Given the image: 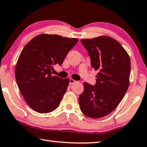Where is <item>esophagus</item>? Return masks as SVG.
<instances>
[{
    "label": "esophagus",
    "mask_w": 147,
    "mask_h": 147,
    "mask_svg": "<svg viewBox=\"0 0 147 147\" xmlns=\"http://www.w3.org/2000/svg\"><path fill=\"white\" fill-rule=\"evenodd\" d=\"M76 82V80H74V79H73V78H70V80H69V84H73L74 83H75Z\"/></svg>",
    "instance_id": "esophagus-1"
}]
</instances>
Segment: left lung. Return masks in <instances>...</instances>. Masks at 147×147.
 Here are the masks:
<instances>
[{
    "mask_svg": "<svg viewBox=\"0 0 147 147\" xmlns=\"http://www.w3.org/2000/svg\"><path fill=\"white\" fill-rule=\"evenodd\" d=\"M96 75L94 86L84 82L79 96L80 109L86 117L99 119L118 106L129 85L131 61L127 51L115 39L98 36L82 39Z\"/></svg>",
    "mask_w": 147,
    "mask_h": 147,
    "instance_id": "8db88e82",
    "label": "left lung"
}]
</instances>
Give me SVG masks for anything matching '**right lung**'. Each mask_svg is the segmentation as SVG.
Wrapping results in <instances>:
<instances>
[{
    "instance_id": "obj_1",
    "label": "right lung",
    "mask_w": 147,
    "mask_h": 147,
    "mask_svg": "<svg viewBox=\"0 0 147 147\" xmlns=\"http://www.w3.org/2000/svg\"><path fill=\"white\" fill-rule=\"evenodd\" d=\"M78 42L57 34H42L22 49L15 69L16 83L26 102L39 113L55 111L69 86V78L53 76V65H61Z\"/></svg>"
}]
</instances>
